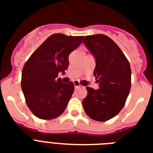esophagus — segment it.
<instances>
[{
	"label": "esophagus",
	"mask_w": 153,
	"mask_h": 153,
	"mask_svg": "<svg viewBox=\"0 0 153 153\" xmlns=\"http://www.w3.org/2000/svg\"><path fill=\"white\" fill-rule=\"evenodd\" d=\"M74 85L75 88H78V87H80V86H81L80 83H79L78 81H74Z\"/></svg>",
	"instance_id": "esophagus-1"
}]
</instances>
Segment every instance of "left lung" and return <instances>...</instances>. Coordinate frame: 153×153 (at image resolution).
<instances>
[{"label": "left lung", "instance_id": "8db88e82", "mask_svg": "<svg viewBox=\"0 0 153 153\" xmlns=\"http://www.w3.org/2000/svg\"><path fill=\"white\" fill-rule=\"evenodd\" d=\"M82 43L95 58L94 75L99 85L98 90L86 87L84 110L93 120L108 121L126 104L131 88L130 65L120 48L105 35L86 36Z\"/></svg>", "mask_w": 153, "mask_h": 153}]
</instances>
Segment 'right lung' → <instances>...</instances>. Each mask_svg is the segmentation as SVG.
Listing matches in <instances>:
<instances>
[{
	"label": "right lung",
	"mask_w": 153,
	"mask_h": 153,
	"mask_svg": "<svg viewBox=\"0 0 153 153\" xmlns=\"http://www.w3.org/2000/svg\"><path fill=\"white\" fill-rule=\"evenodd\" d=\"M83 36L55 33L49 36L25 62L21 89L25 102L38 118L51 120L64 112L74 92V85L57 79L59 72L69 66L70 53L81 44Z\"/></svg>",
	"instance_id": "1"
}]
</instances>
